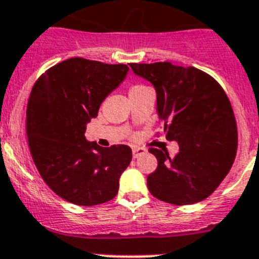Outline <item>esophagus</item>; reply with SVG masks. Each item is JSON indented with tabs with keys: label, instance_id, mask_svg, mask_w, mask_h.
I'll use <instances>...</instances> for the list:
<instances>
[{
	"label": "esophagus",
	"instance_id": "1",
	"mask_svg": "<svg viewBox=\"0 0 259 259\" xmlns=\"http://www.w3.org/2000/svg\"><path fill=\"white\" fill-rule=\"evenodd\" d=\"M146 150L143 149V148H139V146H134L132 148V157L134 158H137V157H140L141 154H144Z\"/></svg>",
	"mask_w": 259,
	"mask_h": 259
}]
</instances>
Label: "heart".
I'll return each instance as SVG.
<instances>
[{"label":"heart","instance_id":"obj_1","mask_svg":"<svg viewBox=\"0 0 259 259\" xmlns=\"http://www.w3.org/2000/svg\"><path fill=\"white\" fill-rule=\"evenodd\" d=\"M145 88L144 85H141V84H134V85H131V88H130V95H132V93L137 92V91H140V89Z\"/></svg>","mask_w":259,"mask_h":259}]
</instances>
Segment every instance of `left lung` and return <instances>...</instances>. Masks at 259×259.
<instances>
[{"label": "left lung", "mask_w": 259, "mask_h": 259, "mask_svg": "<svg viewBox=\"0 0 259 259\" xmlns=\"http://www.w3.org/2000/svg\"><path fill=\"white\" fill-rule=\"evenodd\" d=\"M130 66L154 85L166 139L179 144L174 157L166 149H149L158 161L148 176L149 192L172 205L205 200L230 172L236 157L237 127L227 95L214 77L196 67L170 62Z\"/></svg>", "instance_id": "1"}]
</instances>
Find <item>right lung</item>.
<instances>
[{"mask_svg": "<svg viewBox=\"0 0 259 259\" xmlns=\"http://www.w3.org/2000/svg\"><path fill=\"white\" fill-rule=\"evenodd\" d=\"M128 70L122 63L76 57L45 71L32 88L26 120L29 152L48 187L68 202L93 206L118 193L131 148H101L88 143L84 134Z\"/></svg>", "mask_w": 259, "mask_h": 259, "instance_id": "add662e5", "label": "right lung"}]
</instances>
